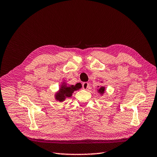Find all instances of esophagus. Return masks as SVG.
Instances as JSON below:
<instances>
[{"instance_id": "obj_1", "label": "esophagus", "mask_w": 157, "mask_h": 157, "mask_svg": "<svg viewBox=\"0 0 157 157\" xmlns=\"http://www.w3.org/2000/svg\"><path fill=\"white\" fill-rule=\"evenodd\" d=\"M90 83L88 82H84L82 84V87H83V89H84V90H87L88 88L90 87Z\"/></svg>"}]
</instances>
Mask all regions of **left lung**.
Segmentation results:
<instances>
[{"instance_id":"left-lung-1","label":"left lung","mask_w":157,"mask_h":157,"mask_svg":"<svg viewBox=\"0 0 157 157\" xmlns=\"http://www.w3.org/2000/svg\"><path fill=\"white\" fill-rule=\"evenodd\" d=\"M100 94H103L104 91H105V87H101L99 88V90H98Z\"/></svg>"}]
</instances>
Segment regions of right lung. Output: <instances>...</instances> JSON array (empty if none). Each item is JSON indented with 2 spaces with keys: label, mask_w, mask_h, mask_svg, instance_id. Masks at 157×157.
<instances>
[{
  "label": "right lung",
  "mask_w": 157,
  "mask_h": 157,
  "mask_svg": "<svg viewBox=\"0 0 157 157\" xmlns=\"http://www.w3.org/2000/svg\"><path fill=\"white\" fill-rule=\"evenodd\" d=\"M82 87V85L80 83H77L75 86L71 85L70 86H66V85L62 86V87L59 89V92L56 95V99L59 101H63L65 100L66 98L71 97L72 93L74 91L78 90Z\"/></svg>",
  "instance_id": "obj_1"
}]
</instances>
